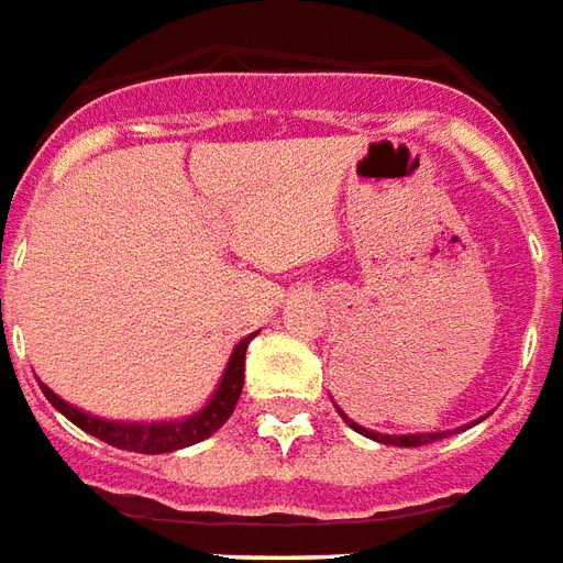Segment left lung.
Here are the masks:
<instances>
[{
	"label": "left lung",
	"mask_w": 563,
	"mask_h": 563,
	"mask_svg": "<svg viewBox=\"0 0 563 563\" xmlns=\"http://www.w3.org/2000/svg\"><path fill=\"white\" fill-rule=\"evenodd\" d=\"M342 420L354 429V432L366 434V438H372V441H380V444H393V446H422V444H432V441H441V438H446V432H432V434H405V438H396V434H377V432H368V429H363V426H356L354 420H347L342 413Z\"/></svg>",
	"instance_id": "left-lung-1"
}]
</instances>
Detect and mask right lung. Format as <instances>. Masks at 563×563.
<instances>
[{
  "mask_svg": "<svg viewBox=\"0 0 563 563\" xmlns=\"http://www.w3.org/2000/svg\"><path fill=\"white\" fill-rule=\"evenodd\" d=\"M252 342L242 339L236 347H233V356L228 368H224V377H221L216 396L209 401L207 408L195 417H188L183 422H152V426H143V422H110L98 420V417H89V413L77 411L68 401H63L53 389H44V396L51 401L53 408L59 413H65L74 426H80L84 432L96 434L98 441H104L110 446H119V450H129V453H174V450H183V446H191L197 441H203L212 432H219L221 426L228 422V417L236 408L242 393V380H245V347Z\"/></svg>",
  "mask_w": 563,
  "mask_h": 563,
  "instance_id": "obj_1",
  "label": "right lung"
}]
</instances>
